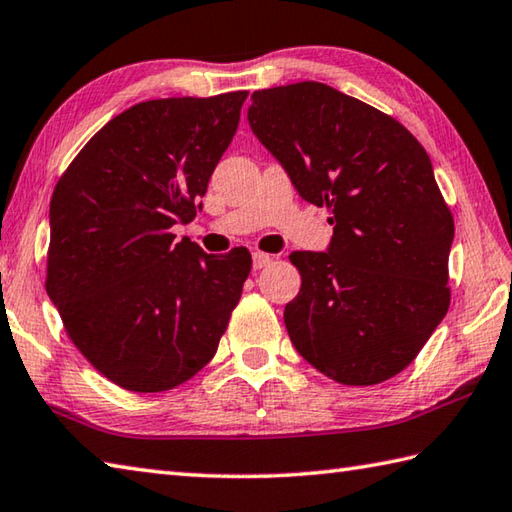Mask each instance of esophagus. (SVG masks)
Segmentation results:
<instances>
[{
  "label": "esophagus",
  "instance_id": "esophagus-1",
  "mask_svg": "<svg viewBox=\"0 0 512 512\" xmlns=\"http://www.w3.org/2000/svg\"><path fill=\"white\" fill-rule=\"evenodd\" d=\"M270 262H273V257H270V255H266V253H253V268L255 270L266 268Z\"/></svg>",
  "mask_w": 512,
  "mask_h": 512
}]
</instances>
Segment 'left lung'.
Here are the masks:
<instances>
[{
	"label": "left lung",
	"mask_w": 512,
	"mask_h": 512,
	"mask_svg": "<svg viewBox=\"0 0 512 512\" xmlns=\"http://www.w3.org/2000/svg\"><path fill=\"white\" fill-rule=\"evenodd\" d=\"M248 124L306 202L328 206L326 253H290L302 275L284 322L310 366L373 386L413 362L448 304L455 224L424 146L382 110L319 82L255 90Z\"/></svg>",
	"instance_id": "left-lung-1"
}]
</instances>
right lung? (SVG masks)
Listing matches in <instances>:
<instances>
[{"instance_id":"right-lung-1","label":"right lung","mask_w":512,"mask_h":512,"mask_svg":"<svg viewBox=\"0 0 512 512\" xmlns=\"http://www.w3.org/2000/svg\"><path fill=\"white\" fill-rule=\"evenodd\" d=\"M246 90L130 106L82 148L50 199L46 293L68 337L110 382L162 393L213 359L250 253L206 255L193 222Z\"/></svg>"}]
</instances>
